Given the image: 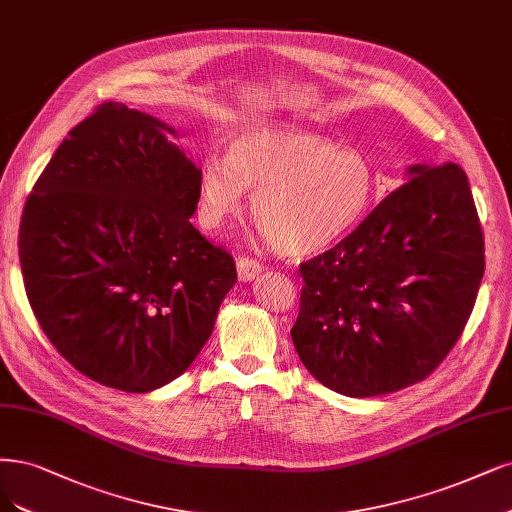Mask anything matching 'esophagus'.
I'll use <instances>...</instances> for the list:
<instances>
[{"label": "esophagus", "mask_w": 512, "mask_h": 512, "mask_svg": "<svg viewBox=\"0 0 512 512\" xmlns=\"http://www.w3.org/2000/svg\"><path fill=\"white\" fill-rule=\"evenodd\" d=\"M264 271L262 264L254 258H248V256H241L237 260V273H239V279L241 281H252L256 279L260 273Z\"/></svg>", "instance_id": "34e87169"}]
</instances>
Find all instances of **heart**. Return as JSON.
I'll use <instances>...</instances> for the list:
<instances>
[{"mask_svg": "<svg viewBox=\"0 0 512 512\" xmlns=\"http://www.w3.org/2000/svg\"><path fill=\"white\" fill-rule=\"evenodd\" d=\"M377 188L375 167L328 137L258 125L239 133L226 156L201 165L199 218L220 228L254 190V218L279 252L309 256L339 243L362 222Z\"/></svg>", "mask_w": 512, "mask_h": 512, "instance_id": "obj_1", "label": "heart"}]
</instances>
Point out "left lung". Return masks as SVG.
<instances>
[{"label":"left lung","mask_w":512,"mask_h":512,"mask_svg":"<svg viewBox=\"0 0 512 512\" xmlns=\"http://www.w3.org/2000/svg\"><path fill=\"white\" fill-rule=\"evenodd\" d=\"M407 173L354 233L298 269L305 286L290 330L298 358L351 398L424 381L462 337L485 271L464 169Z\"/></svg>","instance_id":"1"}]
</instances>
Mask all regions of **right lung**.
<instances>
[{"label": "right lung", "mask_w": 512, "mask_h": 512, "mask_svg": "<svg viewBox=\"0 0 512 512\" xmlns=\"http://www.w3.org/2000/svg\"><path fill=\"white\" fill-rule=\"evenodd\" d=\"M158 118L103 103L52 154L19 231L25 292L78 373L120 392L167 385L214 332L235 260L190 216L201 169Z\"/></svg>", "instance_id": "obj_1"}]
</instances>
